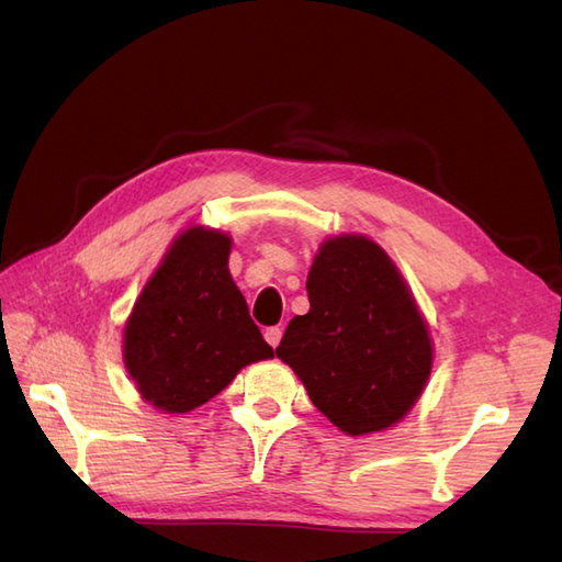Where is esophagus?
<instances>
[{
    "label": "esophagus",
    "mask_w": 562,
    "mask_h": 562,
    "mask_svg": "<svg viewBox=\"0 0 562 562\" xmlns=\"http://www.w3.org/2000/svg\"><path fill=\"white\" fill-rule=\"evenodd\" d=\"M265 339L269 342V347H277L281 342V328L274 326V328H267L265 330Z\"/></svg>",
    "instance_id": "1"
}]
</instances>
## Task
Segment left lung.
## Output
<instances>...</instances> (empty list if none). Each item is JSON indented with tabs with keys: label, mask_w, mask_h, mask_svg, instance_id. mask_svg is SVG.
<instances>
[{
	"label": "left lung",
	"mask_w": 562,
	"mask_h": 562,
	"mask_svg": "<svg viewBox=\"0 0 562 562\" xmlns=\"http://www.w3.org/2000/svg\"><path fill=\"white\" fill-rule=\"evenodd\" d=\"M277 356L318 411L349 436L382 431L419 398L431 372L427 323L389 255L366 236L321 246Z\"/></svg>",
	"instance_id": "1"
}]
</instances>
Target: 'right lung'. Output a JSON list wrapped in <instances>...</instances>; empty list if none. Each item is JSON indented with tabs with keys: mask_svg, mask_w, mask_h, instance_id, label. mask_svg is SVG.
<instances>
[{
	"mask_svg": "<svg viewBox=\"0 0 562 562\" xmlns=\"http://www.w3.org/2000/svg\"><path fill=\"white\" fill-rule=\"evenodd\" d=\"M229 246L215 229L182 232L135 302L124 361L159 411L190 413L244 366L274 356L229 277Z\"/></svg>",
	"mask_w": 562,
	"mask_h": 562,
	"instance_id": "1",
	"label": "right lung"
}]
</instances>
